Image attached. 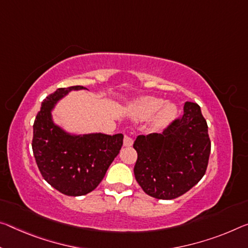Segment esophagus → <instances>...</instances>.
I'll return each instance as SVG.
<instances>
[{
	"instance_id": "1",
	"label": "esophagus",
	"mask_w": 248,
	"mask_h": 248,
	"mask_svg": "<svg viewBox=\"0 0 248 248\" xmlns=\"http://www.w3.org/2000/svg\"><path fill=\"white\" fill-rule=\"evenodd\" d=\"M132 144H133L132 137L129 136V135H124V147H131Z\"/></svg>"
}]
</instances>
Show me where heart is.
I'll return each instance as SVG.
<instances>
[{"instance_id":"heart-1","label":"heart","mask_w":248,"mask_h":248,"mask_svg":"<svg viewBox=\"0 0 248 248\" xmlns=\"http://www.w3.org/2000/svg\"><path fill=\"white\" fill-rule=\"evenodd\" d=\"M163 105V101L155 97H145L139 100L133 106V112L139 118H149L159 111ZM159 113V121L161 124H167L172 119L175 113V107L172 104L164 105Z\"/></svg>"}]
</instances>
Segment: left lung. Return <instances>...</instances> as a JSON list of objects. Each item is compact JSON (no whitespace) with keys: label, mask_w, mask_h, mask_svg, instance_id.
<instances>
[{"label":"left lung","mask_w":248,"mask_h":248,"mask_svg":"<svg viewBox=\"0 0 248 248\" xmlns=\"http://www.w3.org/2000/svg\"><path fill=\"white\" fill-rule=\"evenodd\" d=\"M137 182L152 198L172 200L193 187L205 174L211 152L206 120L200 106L186 101L183 115L163 133L138 136Z\"/></svg>","instance_id":"1"}]
</instances>
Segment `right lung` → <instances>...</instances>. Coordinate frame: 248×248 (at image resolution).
Listing matches in <instances>:
<instances>
[{"label": "right lung", "instance_id": "1", "mask_svg": "<svg viewBox=\"0 0 248 248\" xmlns=\"http://www.w3.org/2000/svg\"><path fill=\"white\" fill-rule=\"evenodd\" d=\"M60 88L42 103L33 124L32 149L38 170L47 183L69 196L85 195L95 190L123 147L124 136L90 133L73 136L52 120V109L70 90Z\"/></svg>", "mask_w": 248, "mask_h": 248}]
</instances>
